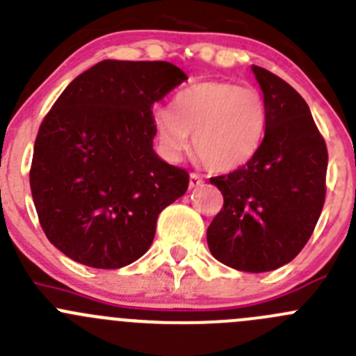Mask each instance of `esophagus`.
<instances>
[{
    "instance_id": "esophagus-1",
    "label": "esophagus",
    "mask_w": 356,
    "mask_h": 356,
    "mask_svg": "<svg viewBox=\"0 0 356 356\" xmlns=\"http://www.w3.org/2000/svg\"><path fill=\"white\" fill-rule=\"evenodd\" d=\"M203 177L200 174H195V172H193L191 175H189V188H198V186H202L203 184Z\"/></svg>"
}]
</instances>
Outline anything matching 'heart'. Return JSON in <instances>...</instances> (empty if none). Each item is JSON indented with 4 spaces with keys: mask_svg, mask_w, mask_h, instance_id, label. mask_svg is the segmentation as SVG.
<instances>
[{
    "mask_svg": "<svg viewBox=\"0 0 356 356\" xmlns=\"http://www.w3.org/2000/svg\"><path fill=\"white\" fill-rule=\"evenodd\" d=\"M161 154L179 160L189 147L207 168L231 172L247 165L261 149L268 127V106L254 86L210 79L174 95L172 109H153Z\"/></svg>",
    "mask_w": 356,
    "mask_h": 356,
    "instance_id": "b5f03b06",
    "label": "heart"
}]
</instances>
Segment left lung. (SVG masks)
<instances>
[{
	"label": "left lung",
	"mask_w": 356,
	"mask_h": 356,
	"mask_svg": "<svg viewBox=\"0 0 356 356\" xmlns=\"http://www.w3.org/2000/svg\"><path fill=\"white\" fill-rule=\"evenodd\" d=\"M268 106L259 153L210 179L224 203L207 229L213 257L247 273L273 271L308 243L325 203V140L308 104L268 69L252 65Z\"/></svg>",
	"instance_id": "left-lung-1"
}]
</instances>
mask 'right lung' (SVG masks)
<instances>
[{
	"label": "right lung",
	"instance_id": "1",
	"mask_svg": "<svg viewBox=\"0 0 356 356\" xmlns=\"http://www.w3.org/2000/svg\"><path fill=\"white\" fill-rule=\"evenodd\" d=\"M184 71L102 60L72 79L41 122L29 170L38 219L72 261L118 270L153 243L161 210L189 184L153 151V106Z\"/></svg>",
	"mask_w": 356,
	"mask_h": 356
}]
</instances>
